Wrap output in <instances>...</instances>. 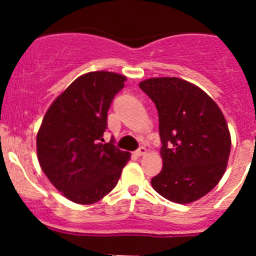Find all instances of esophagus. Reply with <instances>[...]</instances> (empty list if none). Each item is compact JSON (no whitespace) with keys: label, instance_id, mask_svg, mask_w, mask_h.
<instances>
[{"label":"esophagus","instance_id":"obj_1","mask_svg":"<svg viewBox=\"0 0 256 256\" xmlns=\"http://www.w3.org/2000/svg\"><path fill=\"white\" fill-rule=\"evenodd\" d=\"M146 152H147V150L144 148V147H140V148H138V150H136L135 154L138 157H140V156H144V154H146Z\"/></svg>","mask_w":256,"mask_h":256}]
</instances>
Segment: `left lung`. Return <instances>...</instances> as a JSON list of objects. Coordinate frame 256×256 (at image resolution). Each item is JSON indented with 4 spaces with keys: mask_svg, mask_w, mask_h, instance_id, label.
<instances>
[{
    "mask_svg": "<svg viewBox=\"0 0 256 256\" xmlns=\"http://www.w3.org/2000/svg\"><path fill=\"white\" fill-rule=\"evenodd\" d=\"M158 112L164 167L154 190L186 204L210 192L226 172L232 140L223 112L194 84L180 78H151L138 84Z\"/></svg>",
    "mask_w": 256,
    "mask_h": 256,
    "instance_id": "obj_1",
    "label": "left lung"
}]
</instances>
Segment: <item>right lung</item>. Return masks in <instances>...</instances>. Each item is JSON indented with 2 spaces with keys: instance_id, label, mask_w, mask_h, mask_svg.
Returning <instances> with one entry per match:
<instances>
[{
  "instance_id": "obj_1",
  "label": "right lung",
  "mask_w": 256,
  "mask_h": 256,
  "mask_svg": "<svg viewBox=\"0 0 256 256\" xmlns=\"http://www.w3.org/2000/svg\"><path fill=\"white\" fill-rule=\"evenodd\" d=\"M126 76L90 72L74 80L49 106L37 134L40 168L64 197L92 204L114 190L130 152L108 144V112Z\"/></svg>"
}]
</instances>
